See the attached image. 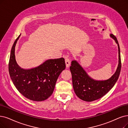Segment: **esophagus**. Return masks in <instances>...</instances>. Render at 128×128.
<instances>
[{
    "mask_svg": "<svg viewBox=\"0 0 128 128\" xmlns=\"http://www.w3.org/2000/svg\"><path fill=\"white\" fill-rule=\"evenodd\" d=\"M65 63L66 64V67H69L70 65V60L69 58H66L65 59Z\"/></svg>",
    "mask_w": 128,
    "mask_h": 128,
    "instance_id": "esophagus-1",
    "label": "esophagus"
}]
</instances>
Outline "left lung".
<instances>
[{"mask_svg": "<svg viewBox=\"0 0 128 128\" xmlns=\"http://www.w3.org/2000/svg\"><path fill=\"white\" fill-rule=\"evenodd\" d=\"M110 36L118 44L119 53V63L114 74L105 80H96L91 78L84 69L76 60L71 61L70 70L72 74L73 87L74 92L78 98L85 101L91 102L98 100L113 88L119 78L121 62L119 44L114 34Z\"/></svg>", "mask_w": 128, "mask_h": 128, "instance_id": "8db88e82", "label": "left lung"}]
</instances>
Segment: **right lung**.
Wrapping results in <instances>:
<instances>
[{"label": "right lung", "mask_w": 128, "mask_h": 128, "mask_svg": "<svg viewBox=\"0 0 128 128\" xmlns=\"http://www.w3.org/2000/svg\"><path fill=\"white\" fill-rule=\"evenodd\" d=\"M20 34L12 47L9 62V72L14 86L26 98L35 101L47 99L53 93L58 76L66 68L64 58L48 59L38 67L22 68L15 59V46Z\"/></svg>", "instance_id": "add662e5"}]
</instances>
